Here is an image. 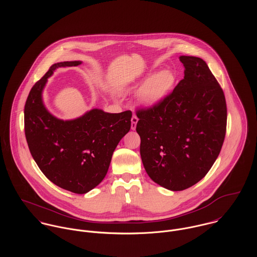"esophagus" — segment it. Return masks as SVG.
Masks as SVG:
<instances>
[{
    "label": "esophagus",
    "mask_w": 257,
    "mask_h": 257,
    "mask_svg": "<svg viewBox=\"0 0 257 257\" xmlns=\"http://www.w3.org/2000/svg\"><path fill=\"white\" fill-rule=\"evenodd\" d=\"M138 121H139L138 116H137L136 114H134L133 117H132V125H131V128H132L133 131H135V130L137 128V123H138Z\"/></svg>",
    "instance_id": "obj_1"
}]
</instances>
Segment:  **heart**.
Wrapping results in <instances>:
<instances>
[{
	"instance_id": "b5f03b06",
	"label": "heart",
	"mask_w": 257,
	"mask_h": 257,
	"mask_svg": "<svg viewBox=\"0 0 257 257\" xmlns=\"http://www.w3.org/2000/svg\"><path fill=\"white\" fill-rule=\"evenodd\" d=\"M174 82V74L170 70H162L154 76H148L141 84L123 89V92L126 94L141 92L139 97L141 106L146 109H152L165 99Z\"/></svg>"
}]
</instances>
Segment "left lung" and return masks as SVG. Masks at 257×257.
Returning <instances> with one entry per match:
<instances>
[{
    "label": "left lung",
    "mask_w": 257,
    "mask_h": 257,
    "mask_svg": "<svg viewBox=\"0 0 257 257\" xmlns=\"http://www.w3.org/2000/svg\"><path fill=\"white\" fill-rule=\"evenodd\" d=\"M179 59L184 79L158 106L137 113L145 169L153 182L171 191L206 176L226 128L224 95L207 63L195 56Z\"/></svg>",
    "instance_id": "8db88e82"
}]
</instances>
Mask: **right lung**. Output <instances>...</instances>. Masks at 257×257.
Returning <instances> with one entry per match:
<instances>
[{
	"label": "right lung",
	"instance_id": "1",
	"mask_svg": "<svg viewBox=\"0 0 257 257\" xmlns=\"http://www.w3.org/2000/svg\"><path fill=\"white\" fill-rule=\"evenodd\" d=\"M80 64V60L55 63L34 85L25 106V133L41 172L64 190L86 194L105 178L115 147L131 130L133 113L92 109L64 120L47 110L42 93L48 78L57 68Z\"/></svg>",
	"mask_w": 257,
	"mask_h": 257
}]
</instances>
